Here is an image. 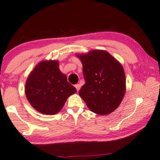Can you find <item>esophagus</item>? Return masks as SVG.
<instances>
[{
    "instance_id": "34e87169",
    "label": "esophagus",
    "mask_w": 160,
    "mask_h": 160,
    "mask_svg": "<svg viewBox=\"0 0 160 160\" xmlns=\"http://www.w3.org/2000/svg\"><path fill=\"white\" fill-rule=\"evenodd\" d=\"M75 88H76V90H77V91L78 92V91H79V90L80 89L81 85H80V84H76V85H75Z\"/></svg>"
}]
</instances>
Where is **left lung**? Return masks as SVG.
<instances>
[{
	"label": "left lung",
	"mask_w": 160,
	"mask_h": 160,
	"mask_svg": "<svg viewBox=\"0 0 160 160\" xmlns=\"http://www.w3.org/2000/svg\"><path fill=\"white\" fill-rule=\"evenodd\" d=\"M78 57L82 62L85 80L80 96L93 112L105 115L113 112L125 93L122 66L105 50H92Z\"/></svg>",
	"instance_id": "1"
}]
</instances>
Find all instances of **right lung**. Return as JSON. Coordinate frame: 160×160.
<instances>
[{
  "label": "right lung",
  "mask_w": 160,
  "mask_h": 160,
  "mask_svg": "<svg viewBox=\"0 0 160 160\" xmlns=\"http://www.w3.org/2000/svg\"><path fill=\"white\" fill-rule=\"evenodd\" d=\"M55 60L40 62L28 78L25 95L32 107L45 115H54L62 108L68 98L76 92Z\"/></svg>",
  "instance_id": "right-lung-1"
}]
</instances>
